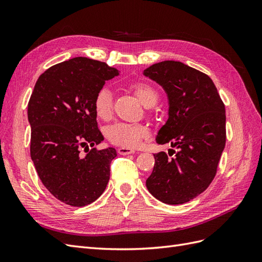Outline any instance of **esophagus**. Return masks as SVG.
<instances>
[{"mask_svg":"<svg viewBox=\"0 0 262 262\" xmlns=\"http://www.w3.org/2000/svg\"><path fill=\"white\" fill-rule=\"evenodd\" d=\"M136 150L129 148V147H119L118 148V153L120 155H128V154H133Z\"/></svg>","mask_w":262,"mask_h":262,"instance_id":"esophagus-1","label":"esophagus"}]
</instances>
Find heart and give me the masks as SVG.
<instances>
[{
  "label": "heart",
  "instance_id": "1",
  "mask_svg": "<svg viewBox=\"0 0 262 262\" xmlns=\"http://www.w3.org/2000/svg\"><path fill=\"white\" fill-rule=\"evenodd\" d=\"M130 89L136 94L140 101L146 107L155 106L160 98L158 92L154 87L145 82L130 84ZM93 107L95 115L101 120H108L114 113V97L108 87H101L95 95ZM107 138L110 143L122 147H136L140 142L149 136L146 125L141 123L118 122L107 129Z\"/></svg>",
  "mask_w": 262,
  "mask_h": 262
}]
</instances>
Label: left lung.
Segmentation results:
<instances>
[{
	"label": "left lung",
	"mask_w": 262,
	"mask_h": 262,
	"mask_svg": "<svg viewBox=\"0 0 262 262\" xmlns=\"http://www.w3.org/2000/svg\"><path fill=\"white\" fill-rule=\"evenodd\" d=\"M144 75L162 85L169 99V118L156 142L177 148L168 153L175 152L173 158L165 152L154 154L146 187L164 203H186L216 175L226 142L225 105L209 75L179 61L155 63Z\"/></svg>",
	"instance_id": "8db88e82"
}]
</instances>
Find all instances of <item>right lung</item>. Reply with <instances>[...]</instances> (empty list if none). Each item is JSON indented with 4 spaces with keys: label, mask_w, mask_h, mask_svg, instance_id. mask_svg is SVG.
<instances>
[{
    "label": "right lung",
    "mask_w": 262,
    "mask_h": 262,
    "mask_svg": "<svg viewBox=\"0 0 262 262\" xmlns=\"http://www.w3.org/2000/svg\"><path fill=\"white\" fill-rule=\"evenodd\" d=\"M116 75L118 70L105 62L70 59L39 76L28 101L30 156L38 176L53 196L72 207L97 200L109 181L117 152L94 147L104 137L93 101Z\"/></svg>",
    "instance_id": "1"
}]
</instances>
